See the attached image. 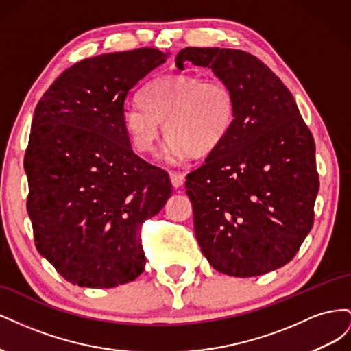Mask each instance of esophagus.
<instances>
[{"label":"esophagus","instance_id":"esophagus-1","mask_svg":"<svg viewBox=\"0 0 351 351\" xmlns=\"http://www.w3.org/2000/svg\"><path fill=\"white\" fill-rule=\"evenodd\" d=\"M171 183L176 189H180L184 184V174L182 173H171Z\"/></svg>","mask_w":351,"mask_h":351}]
</instances>
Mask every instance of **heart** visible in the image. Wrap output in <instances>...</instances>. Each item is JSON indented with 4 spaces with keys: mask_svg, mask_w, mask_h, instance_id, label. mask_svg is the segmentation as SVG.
<instances>
[{
    "mask_svg": "<svg viewBox=\"0 0 351 351\" xmlns=\"http://www.w3.org/2000/svg\"><path fill=\"white\" fill-rule=\"evenodd\" d=\"M142 102L127 104L123 127L137 152H152L161 123L173 158L206 156L228 136L236 120V93L219 79L176 74L154 80Z\"/></svg>",
    "mask_w": 351,
    "mask_h": 351,
    "instance_id": "heart-1",
    "label": "heart"
}]
</instances>
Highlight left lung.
<instances>
[{
	"label": "left lung",
	"instance_id": "8db88e82",
	"mask_svg": "<svg viewBox=\"0 0 351 351\" xmlns=\"http://www.w3.org/2000/svg\"><path fill=\"white\" fill-rule=\"evenodd\" d=\"M236 93L228 136L186 177L195 234L217 271L258 277L289 263L309 234L319 190L315 141L291 92L254 56L230 48L178 52Z\"/></svg>",
	"mask_w": 351,
	"mask_h": 351
}]
</instances>
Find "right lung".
Here are the masks:
<instances>
[{
	"label": "right lung",
	"instance_id": "1",
	"mask_svg": "<svg viewBox=\"0 0 351 351\" xmlns=\"http://www.w3.org/2000/svg\"><path fill=\"white\" fill-rule=\"evenodd\" d=\"M155 48L82 60L36 105L25 171L35 246L62 278L92 289L145 269L142 224L173 193L164 169L137 156L123 127L130 90L164 64Z\"/></svg>",
	"mask_w": 351,
	"mask_h": 351
}]
</instances>
